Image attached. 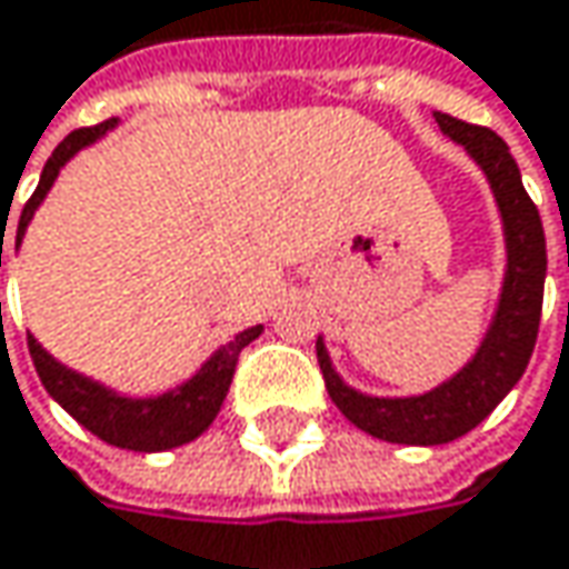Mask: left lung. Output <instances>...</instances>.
I'll return each mask as SVG.
<instances>
[{
	"label": "left lung",
	"instance_id": "left-lung-1",
	"mask_svg": "<svg viewBox=\"0 0 569 569\" xmlns=\"http://www.w3.org/2000/svg\"><path fill=\"white\" fill-rule=\"evenodd\" d=\"M437 123L486 172L505 228L508 267H505L498 309L491 316L482 345L476 348L472 361L439 388L417 397H371L348 388L332 368L326 341L322 338L316 341L326 390L336 400L338 410L358 430L400 446H439L476 430L505 400V393L521 381L541 326L547 243H543L541 214L521 184L518 162L511 159L505 139L489 127H472L449 113H437Z\"/></svg>",
	"mask_w": 569,
	"mask_h": 569
}]
</instances>
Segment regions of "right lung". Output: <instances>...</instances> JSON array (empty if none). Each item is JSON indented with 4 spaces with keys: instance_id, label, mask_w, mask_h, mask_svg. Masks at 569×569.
<instances>
[{
    "instance_id": "obj_1",
    "label": "right lung",
    "mask_w": 569,
    "mask_h": 569,
    "mask_svg": "<svg viewBox=\"0 0 569 569\" xmlns=\"http://www.w3.org/2000/svg\"><path fill=\"white\" fill-rule=\"evenodd\" d=\"M117 127V120L97 123V127H83L74 130L44 162L41 181L34 188V194L26 201L22 218H19V233H16V247L22 243L26 228L31 224L38 204L44 201V194L51 191V184L58 179V172L78 156L83 146L97 142L100 136ZM0 257H2V240H0ZM2 263V260H0ZM263 332V326L243 329L221 345L198 371L194 378H188L184 385L176 390H166L159 397H127L117 390L103 388L93 378H83L78 371H71L68 365L54 361L38 338L28 336V355L34 361V371L41 378L44 390L78 420L83 430H90L93 437H100L110 446L120 449H132V452H162V449H176L184 446L191 439H198L218 417L228 388H231L233 368L240 351Z\"/></svg>"
}]
</instances>
